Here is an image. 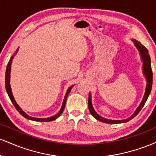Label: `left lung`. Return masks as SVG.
<instances>
[{
    "label": "left lung",
    "mask_w": 156,
    "mask_h": 156,
    "mask_svg": "<svg viewBox=\"0 0 156 156\" xmlns=\"http://www.w3.org/2000/svg\"><path fill=\"white\" fill-rule=\"evenodd\" d=\"M132 41H133L134 44H135L136 48H137V50L139 51V53H140L141 60H142L143 62V73H144V76H146L147 78V86L144 98H143L140 105L138 106L136 110L134 112L133 114H132V116H130L129 118L125 119H122V120H112V119H105V118L102 117L101 116L99 115V114H97L92 106V99H91V94L89 93L88 100L89 112L91 113V114H92L96 119H98V120L101 122H103L108 123V124H117V123H125L130 121V119H132L133 117H135L141 110V108H143V106L145 104L147 100L148 97H149L150 94V92H151L152 85H153V71H152L151 62H150V57L149 53H148V51L144 45H142V44H141L139 42H138L137 40H136V39H132Z\"/></svg>",
    "instance_id": "left-lung-1"
}]
</instances>
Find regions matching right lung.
<instances>
[{"label": "right lung", "instance_id": "1", "mask_svg": "<svg viewBox=\"0 0 156 156\" xmlns=\"http://www.w3.org/2000/svg\"><path fill=\"white\" fill-rule=\"evenodd\" d=\"M17 51H18V48H17V51H16L15 53H14L13 55H12V56L11 57V58L9 59V63H8V64H7L6 69V76H5V84H6V89L7 94H8L9 97L11 101L12 102V103H13V105H15V108L17 109V112H18L20 113V114L21 115L23 116V117H24L25 118H26V119H30V120L37 121V122H50V121L55 120V119H57V118L59 117L61 114H62V112H64V107H65V104H66V101H67V96H68V94H69V92H70L71 89L73 88V86H71V87H69V89H67V93H66L65 97H64V99L63 103H62V108H61L59 112L57 113L56 114H55L54 116H52V117H48V118H35V117H30V116H28V114H26V113H25L24 112H23L22 109H21L19 105H17V103H16L15 98H14V97H13V94H12V89H11V86H10L11 64H12V60H13L14 56H15L16 53H17Z\"/></svg>", "mask_w": 156, "mask_h": 156}]
</instances>
